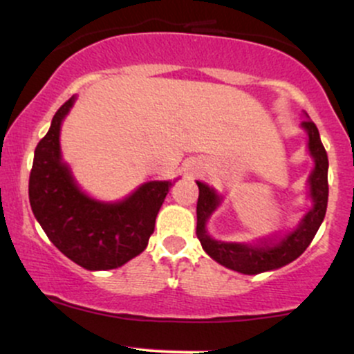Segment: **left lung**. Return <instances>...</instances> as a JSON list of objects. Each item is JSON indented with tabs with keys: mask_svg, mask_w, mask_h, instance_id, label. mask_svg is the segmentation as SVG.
<instances>
[{
	"mask_svg": "<svg viewBox=\"0 0 354 354\" xmlns=\"http://www.w3.org/2000/svg\"><path fill=\"white\" fill-rule=\"evenodd\" d=\"M302 127L308 131L310 156L316 162L309 176L310 198L314 201V207L302 218L296 230L286 235V239H282V242H279L277 245L252 247L242 245V243L216 242V240L209 239L205 223H207L208 216L218 207L220 198L212 188L198 181L200 195H198L196 203V236L203 250L221 266L248 275L279 269V267L287 266L289 262L296 260L309 247L314 235L319 230L326 215V208H328V153L322 146L316 124L310 119H304Z\"/></svg>",
	"mask_w": 354,
	"mask_h": 354,
	"instance_id": "1",
	"label": "left lung"
}]
</instances>
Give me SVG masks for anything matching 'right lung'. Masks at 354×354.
<instances>
[{
  "instance_id": "obj_1",
  "label": "right lung",
  "mask_w": 354,
  "mask_h": 354,
  "mask_svg": "<svg viewBox=\"0 0 354 354\" xmlns=\"http://www.w3.org/2000/svg\"><path fill=\"white\" fill-rule=\"evenodd\" d=\"M68 99L35 147L28 196L35 218L50 242L88 270L124 266L147 247L154 221L169 192V181H149L120 203H100L84 195L60 159V124Z\"/></svg>"
}]
</instances>
